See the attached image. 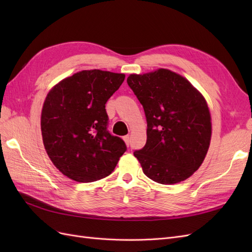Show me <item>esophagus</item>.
Masks as SVG:
<instances>
[{
    "instance_id": "1",
    "label": "esophagus",
    "mask_w": 252,
    "mask_h": 252,
    "mask_svg": "<svg viewBox=\"0 0 252 252\" xmlns=\"http://www.w3.org/2000/svg\"><path fill=\"white\" fill-rule=\"evenodd\" d=\"M123 139H124V141H125L127 146H129V145H130V136H129V135H125Z\"/></svg>"
}]
</instances>
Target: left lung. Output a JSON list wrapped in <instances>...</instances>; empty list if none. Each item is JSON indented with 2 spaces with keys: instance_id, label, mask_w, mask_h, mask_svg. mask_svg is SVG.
<instances>
[{
  "instance_id": "left-lung-1",
  "label": "left lung",
  "mask_w": 252,
  "mask_h": 252,
  "mask_svg": "<svg viewBox=\"0 0 252 252\" xmlns=\"http://www.w3.org/2000/svg\"><path fill=\"white\" fill-rule=\"evenodd\" d=\"M128 86L142 104L147 141L134 150L143 172L159 184L188 179L199 169L211 138V119L205 98L191 84L168 69L130 74Z\"/></svg>"
}]
</instances>
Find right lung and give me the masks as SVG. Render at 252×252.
<instances>
[{"label":"right lung","instance_id":"right-lung-1","mask_svg":"<svg viewBox=\"0 0 252 252\" xmlns=\"http://www.w3.org/2000/svg\"><path fill=\"white\" fill-rule=\"evenodd\" d=\"M125 74L83 70L61 81L46 96L41 117L43 142L57 168L71 180L89 183L109 175L127 150L108 131L105 104Z\"/></svg>","mask_w":252,"mask_h":252}]
</instances>
